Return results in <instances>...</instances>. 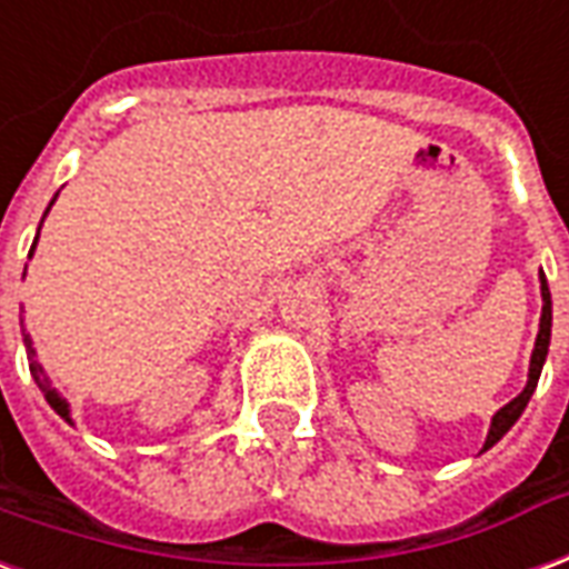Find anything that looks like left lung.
<instances>
[{"label":"left lung","mask_w":569,"mask_h":569,"mask_svg":"<svg viewBox=\"0 0 569 569\" xmlns=\"http://www.w3.org/2000/svg\"><path fill=\"white\" fill-rule=\"evenodd\" d=\"M540 289H542V317H540V335H537V343H533V356H531V373H528V386L521 391L519 398H512L507 407H500L495 419H491V428H488L486 446H495L500 437L507 435L509 428L516 425V419L521 416V410L528 407L531 401L533 389H537V380H540V370L542 361H546V352H549V335H552V296H549V286H546V277L540 273Z\"/></svg>","instance_id":"obj_1"}]
</instances>
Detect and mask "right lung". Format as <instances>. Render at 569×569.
<instances>
[{"label": "right lung", "mask_w": 569, "mask_h": 569, "mask_svg": "<svg viewBox=\"0 0 569 569\" xmlns=\"http://www.w3.org/2000/svg\"><path fill=\"white\" fill-rule=\"evenodd\" d=\"M50 204H53V201H50ZM50 210V208H48ZM44 217H48V213H44ZM44 222V220H41ZM38 241V238H36ZM32 247H36V243H32ZM29 256H32V252H29ZM27 273V271H23ZM23 340H27V356H29V370H32V377H36V382H38V389H41V395H44V398H48V403L50 407H53V410H57V413L62 416V419H69V403L62 401L60 395H57V389H53V386H50V380H48V373H44V370H41V365H38L36 359H32V356H36V349H32V340H29V335H23ZM71 422V419H69Z\"/></svg>", "instance_id": "right-lung-1"}]
</instances>
